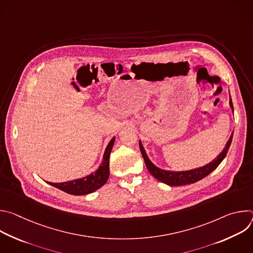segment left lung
<instances>
[{"label":"left lung","mask_w":253,"mask_h":253,"mask_svg":"<svg viewBox=\"0 0 253 253\" xmlns=\"http://www.w3.org/2000/svg\"><path fill=\"white\" fill-rule=\"evenodd\" d=\"M229 105L233 111V105H232L231 98H229ZM232 137H233V133L229 137V140L227 141L226 145H225L224 149L222 150V152L213 161H211L210 163H208L205 166H202V167H199L196 169H192V170H187V171H168V170L160 169L150 161L145 150H144V148H143L141 141H139V147H140V151L142 153L143 159H144V161H145L146 167L153 177H155L157 180H159V181H161L169 186H180V185L195 183V182L199 181V180H201L202 178L209 175L214 169L217 168L218 165L222 162V160L225 158V156L227 154V151L230 147V144L232 141Z\"/></svg>","instance_id":"left-lung-1"}]
</instances>
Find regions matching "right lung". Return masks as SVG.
I'll return each instance as SVG.
<instances>
[{"mask_svg": "<svg viewBox=\"0 0 253 253\" xmlns=\"http://www.w3.org/2000/svg\"><path fill=\"white\" fill-rule=\"evenodd\" d=\"M115 142V137L111 139V141L108 144L104 156H103V161L99 168L91 173L90 175L76 179V180H72V181H67V182H62V183H52L48 182L50 185L66 192L72 195H86L89 193H92L102 187L106 182L108 178H109V158H110V153L113 148Z\"/></svg>", "mask_w": 253, "mask_h": 253, "instance_id": "add662e5", "label": "right lung"}]
</instances>
